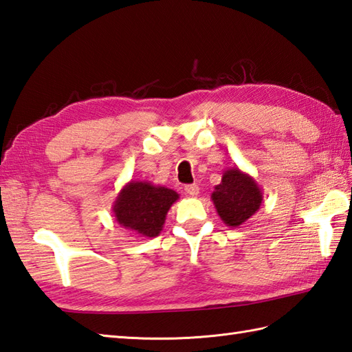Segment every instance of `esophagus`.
<instances>
[{
	"label": "esophagus",
	"mask_w": 352,
	"mask_h": 352,
	"mask_svg": "<svg viewBox=\"0 0 352 352\" xmlns=\"http://www.w3.org/2000/svg\"><path fill=\"white\" fill-rule=\"evenodd\" d=\"M185 192L188 194L190 197H197L199 192H200V188H199L197 185H194V184L192 185H186L185 186Z\"/></svg>",
	"instance_id": "34e87169"
}]
</instances>
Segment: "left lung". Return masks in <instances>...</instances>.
Returning a JSON list of instances; mask_svg holds the SVG:
<instances>
[{
  "label": "left lung",
  "instance_id": "1",
  "mask_svg": "<svg viewBox=\"0 0 352 352\" xmlns=\"http://www.w3.org/2000/svg\"><path fill=\"white\" fill-rule=\"evenodd\" d=\"M221 221L229 228H239L259 210L263 192L254 177L238 167L224 170L221 184L210 196Z\"/></svg>",
  "mask_w": 352,
  "mask_h": 352
}]
</instances>
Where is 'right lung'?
Returning a JSON list of instances; mask_svg holds the SVG:
<instances>
[{"instance_id": "right-lung-1", "label": "right lung", "mask_w": 352, "mask_h": 352, "mask_svg": "<svg viewBox=\"0 0 352 352\" xmlns=\"http://www.w3.org/2000/svg\"><path fill=\"white\" fill-rule=\"evenodd\" d=\"M179 194L147 181H131L123 186L113 203L116 221L138 236H158L168 209Z\"/></svg>"}]
</instances>
